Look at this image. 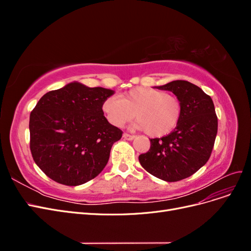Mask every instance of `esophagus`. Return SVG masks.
<instances>
[{
	"label": "esophagus",
	"instance_id": "1",
	"mask_svg": "<svg viewBox=\"0 0 251 251\" xmlns=\"http://www.w3.org/2000/svg\"><path fill=\"white\" fill-rule=\"evenodd\" d=\"M123 137L125 139H126V140H133L135 138V136L134 135H130V134H127V133H124Z\"/></svg>",
	"mask_w": 251,
	"mask_h": 251
}]
</instances>
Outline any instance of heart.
<instances>
[{
    "label": "heart",
    "instance_id": "obj_1",
    "mask_svg": "<svg viewBox=\"0 0 251 251\" xmlns=\"http://www.w3.org/2000/svg\"><path fill=\"white\" fill-rule=\"evenodd\" d=\"M102 111L114 126H123L137 118L135 130L147 131L151 137H161L177 126L181 117L179 98L161 90L136 88L121 95L110 96L102 102Z\"/></svg>",
    "mask_w": 251,
    "mask_h": 251
}]
</instances>
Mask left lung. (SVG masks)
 Returning <instances> with one entry per match:
<instances>
[{
  "label": "left lung",
  "instance_id": "8db88e82",
  "mask_svg": "<svg viewBox=\"0 0 251 251\" xmlns=\"http://www.w3.org/2000/svg\"><path fill=\"white\" fill-rule=\"evenodd\" d=\"M155 88L171 91L179 98L181 117L171 134L150 139L151 148L139 156V162L153 176L176 182L192 176L208 161L218 118L211 97L192 82L174 80Z\"/></svg>",
  "mask_w": 251,
  "mask_h": 251
}]
</instances>
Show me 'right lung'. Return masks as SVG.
Masks as SVG:
<instances>
[{"label": "right lung", "instance_id": "right-lung-1", "mask_svg": "<svg viewBox=\"0 0 251 251\" xmlns=\"http://www.w3.org/2000/svg\"><path fill=\"white\" fill-rule=\"evenodd\" d=\"M114 91L72 81L45 94L30 114V150L49 178L76 186L98 176L123 132L103 116Z\"/></svg>", "mask_w": 251, "mask_h": 251}]
</instances>
